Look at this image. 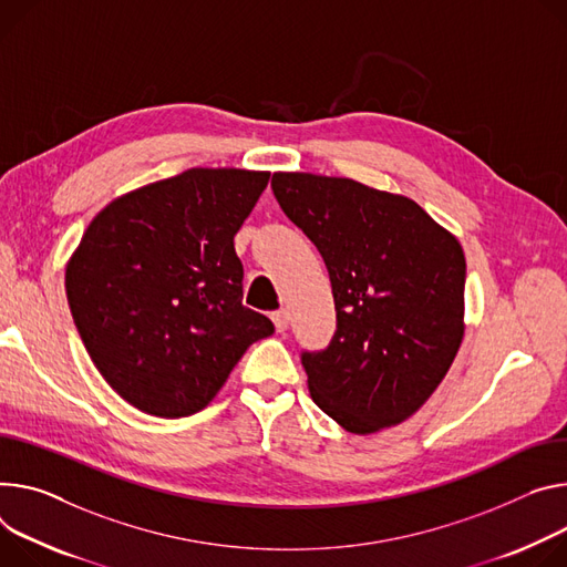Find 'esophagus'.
<instances>
[{"label":"esophagus","instance_id":"esophagus-1","mask_svg":"<svg viewBox=\"0 0 567 567\" xmlns=\"http://www.w3.org/2000/svg\"><path fill=\"white\" fill-rule=\"evenodd\" d=\"M271 319H274V326H276V330H278V332H285V330L289 328V315H287V310H278V312H274V315H271Z\"/></svg>","mask_w":567,"mask_h":567}]
</instances>
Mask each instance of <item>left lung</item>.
Here are the masks:
<instances>
[{"label": "left lung", "instance_id": "8db88e82", "mask_svg": "<svg viewBox=\"0 0 567 567\" xmlns=\"http://www.w3.org/2000/svg\"><path fill=\"white\" fill-rule=\"evenodd\" d=\"M271 187L332 282L334 337L300 354L312 400L350 434L406 421L463 339L461 244L419 203L350 178L278 172Z\"/></svg>", "mask_w": 567, "mask_h": 567}]
</instances>
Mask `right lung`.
Here are the masks:
<instances>
[{"instance_id":"obj_1","label":"right lung","mask_w":567,"mask_h":567,"mask_svg":"<svg viewBox=\"0 0 567 567\" xmlns=\"http://www.w3.org/2000/svg\"><path fill=\"white\" fill-rule=\"evenodd\" d=\"M269 172L194 167L101 210L65 271L96 371L135 409L192 416L274 323L241 302L235 235Z\"/></svg>"}]
</instances>
